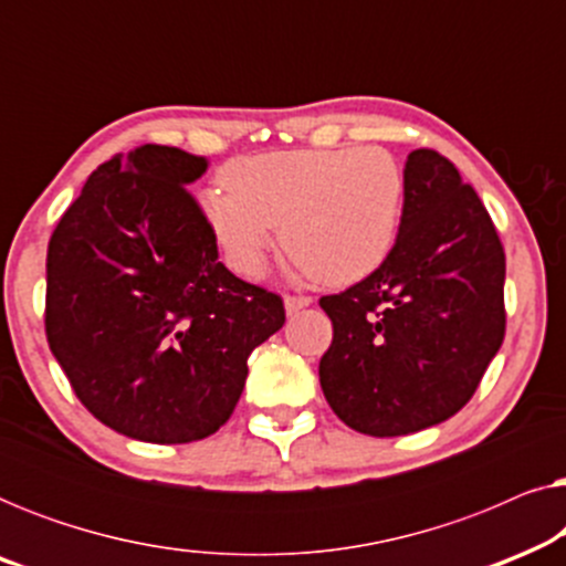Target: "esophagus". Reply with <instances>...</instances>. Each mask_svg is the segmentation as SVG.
<instances>
[{"label": "esophagus", "mask_w": 566, "mask_h": 566, "mask_svg": "<svg viewBox=\"0 0 566 566\" xmlns=\"http://www.w3.org/2000/svg\"><path fill=\"white\" fill-rule=\"evenodd\" d=\"M312 304V298L308 296H285V314H298L301 308H306Z\"/></svg>", "instance_id": "1"}]
</instances>
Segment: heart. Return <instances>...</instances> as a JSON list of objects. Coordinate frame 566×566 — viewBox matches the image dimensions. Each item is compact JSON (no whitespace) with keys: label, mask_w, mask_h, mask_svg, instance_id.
Masks as SVG:
<instances>
[{"label":"heart","mask_w":566,"mask_h":566,"mask_svg":"<svg viewBox=\"0 0 566 566\" xmlns=\"http://www.w3.org/2000/svg\"><path fill=\"white\" fill-rule=\"evenodd\" d=\"M223 180L203 192V216L237 273H260L277 223L285 252L327 285L368 277L397 242L405 172L378 146L268 151L234 161Z\"/></svg>","instance_id":"heart-1"}]
</instances>
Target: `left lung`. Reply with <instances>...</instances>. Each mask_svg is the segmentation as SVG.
Returning a JSON list of instances; mask_svg holds the SVG:
<instances>
[{"label": "left lung", "instance_id": "left-lung-1", "mask_svg": "<svg viewBox=\"0 0 566 566\" xmlns=\"http://www.w3.org/2000/svg\"><path fill=\"white\" fill-rule=\"evenodd\" d=\"M502 289L505 252L482 200L446 157L415 149L389 258L319 301L335 329L319 360L332 412L374 438L453 417L505 337Z\"/></svg>", "mask_w": 566, "mask_h": 566}]
</instances>
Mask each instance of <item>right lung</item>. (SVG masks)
<instances>
[{
    "mask_svg": "<svg viewBox=\"0 0 566 566\" xmlns=\"http://www.w3.org/2000/svg\"><path fill=\"white\" fill-rule=\"evenodd\" d=\"M208 159L144 144L87 177L45 258V337L99 422L144 443H192L234 412L247 358L283 301L239 281L196 198Z\"/></svg>",
    "mask_w": 566,
    "mask_h": 566,
    "instance_id": "right-lung-1",
    "label": "right lung"
}]
</instances>
